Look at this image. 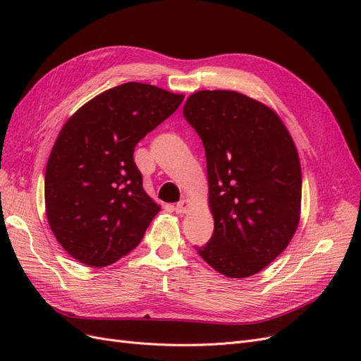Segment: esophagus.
I'll list each match as a JSON object with an SVG mask.
<instances>
[{
  "instance_id": "esophagus-1",
  "label": "esophagus",
  "mask_w": 361,
  "mask_h": 361,
  "mask_svg": "<svg viewBox=\"0 0 361 361\" xmlns=\"http://www.w3.org/2000/svg\"><path fill=\"white\" fill-rule=\"evenodd\" d=\"M190 206H191L190 200L183 199V200H180L176 206H174V211H176V214H179V215H183V214H187V212H188Z\"/></svg>"
}]
</instances>
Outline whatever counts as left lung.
Wrapping results in <instances>:
<instances>
[{
  "instance_id": "8db88e82",
  "label": "left lung",
  "mask_w": 361,
  "mask_h": 361,
  "mask_svg": "<svg viewBox=\"0 0 361 361\" xmlns=\"http://www.w3.org/2000/svg\"><path fill=\"white\" fill-rule=\"evenodd\" d=\"M183 116L203 141L214 216L212 238L195 250L228 279L255 276L297 232L298 150L272 108L239 92H195Z\"/></svg>"
}]
</instances>
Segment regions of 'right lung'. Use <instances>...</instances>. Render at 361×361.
I'll return each instance as SVG.
<instances>
[{
  "mask_svg": "<svg viewBox=\"0 0 361 361\" xmlns=\"http://www.w3.org/2000/svg\"><path fill=\"white\" fill-rule=\"evenodd\" d=\"M183 94L125 82L94 96L63 125L45 171V209L59 244L106 267L143 239L161 206L149 197L134 147L178 110Z\"/></svg>",
  "mask_w": 361,
  "mask_h": 361,
  "instance_id": "obj_1",
  "label": "right lung"
}]
</instances>
